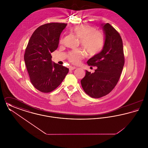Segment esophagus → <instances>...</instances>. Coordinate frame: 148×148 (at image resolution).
Here are the masks:
<instances>
[{"mask_svg":"<svg viewBox=\"0 0 148 148\" xmlns=\"http://www.w3.org/2000/svg\"><path fill=\"white\" fill-rule=\"evenodd\" d=\"M77 68L75 67V66H71V67L69 68V69L71 70V71H73V70H74V69H77Z\"/></svg>","mask_w":148,"mask_h":148,"instance_id":"obj_1","label":"esophagus"}]
</instances>
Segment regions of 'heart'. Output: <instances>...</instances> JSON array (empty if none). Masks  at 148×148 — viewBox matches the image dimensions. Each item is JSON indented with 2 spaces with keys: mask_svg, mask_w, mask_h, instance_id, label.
I'll use <instances>...</instances> for the list:
<instances>
[{
  "mask_svg": "<svg viewBox=\"0 0 148 148\" xmlns=\"http://www.w3.org/2000/svg\"><path fill=\"white\" fill-rule=\"evenodd\" d=\"M72 32L79 37L82 46L87 54L90 56H94L103 49L104 45V36L103 34L95 28L86 24L78 25L71 29ZM63 42L61 38L60 43ZM85 53L82 49L73 50L69 53L68 59L74 64L79 63L84 57Z\"/></svg>",
  "mask_w": 148,
  "mask_h": 148,
  "instance_id": "b5f03b06",
  "label": "heart"
}]
</instances>
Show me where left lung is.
Here are the masks:
<instances>
[{
  "label": "left lung",
  "mask_w": 148,
  "mask_h": 148,
  "mask_svg": "<svg viewBox=\"0 0 148 148\" xmlns=\"http://www.w3.org/2000/svg\"><path fill=\"white\" fill-rule=\"evenodd\" d=\"M106 38L101 52L88 60L89 66H97L95 72L86 71L81 80L86 94L93 98L106 96L119 80L125 62L123 41L119 33L109 23L102 24Z\"/></svg>",
  "instance_id": "1"
}]
</instances>
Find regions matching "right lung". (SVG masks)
<instances>
[{"label": "right lung", "instance_id": "obj_1", "mask_svg": "<svg viewBox=\"0 0 148 148\" xmlns=\"http://www.w3.org/2000/svg\"><path fill=\"white\" fill-rule=\"evenodd\" d=\"M67 24L50 23L40 25L31 36L24 54L30 82L37 90L49 92L62 83L69 69L53 63L51 53L57 49L61 33Z\"/></svg>", "mask_w": 148, "mask_h": 148}]
</instances>
